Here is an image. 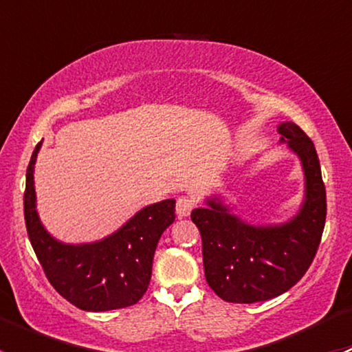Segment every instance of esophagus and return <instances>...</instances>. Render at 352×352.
I'll use <instances>...</instances> for the list:
<instances>
[{
	"label": "esophagus",
	"mask_w": 352,
	"mask_h": 352,
	"mask_svg": "<svg viewBox=\"0 0 352 352\" xmlns=\"http://www.w3.org/2000/svg\"><path fill=\"white\" fill-rule=\"evenodd\" d=\"M194 208V199L192 197H187V196H182L177 199V214H179V218H187V216L190 214V211H192Z\"/></svg>",
	"instance_id": "34e87169"
}]
</instances>
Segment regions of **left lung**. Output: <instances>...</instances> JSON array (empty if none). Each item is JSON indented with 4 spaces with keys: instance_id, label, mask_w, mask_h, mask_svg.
I'll return each mask as SVG.
<instances>
[{
    "instance_id": "8db88e82",
    "label": "left lung",
    "mask_w": 352,
    "mask_h": 352,
    "mask_svg": "<svg viewBox=\"0 0 352 352\" xmlns=\"http://www.w3.org/2000/svg\"><path fill=\"white\" fill-rule=\"evenodd\" d=\"M279 143L300 158L305 197L291 219L252 225L233 214L219 196L190 214L201 232L209 287L230 303H257L286 293L303 278L320 245L327 202L320 162L310 138L294 122H281Z\"/></svg>"
}]
</instances>
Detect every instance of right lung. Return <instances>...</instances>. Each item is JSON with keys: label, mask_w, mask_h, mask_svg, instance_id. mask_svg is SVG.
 Instances as JSON below:
<instances>
[{"label": "right lung", "mask_w": 352, "mask_h": 352, "mask_svg": "<svg viewBox=\"0 0 352 352\" xmlns=\"http://www.w3.org/2000/svg\"><path fill=\"white\" fill-rule=\"evenodd\" d=\"M42 141L27 168L25 225L35 255L54 289L85 311H107L138 303L146 293L156 245L175 221V199L140 209L119 230L91 243H65L51 235L37 212L34 170Z\"/></svg>", "instance_id": "obj_1"}]
</instances>
